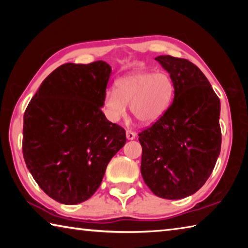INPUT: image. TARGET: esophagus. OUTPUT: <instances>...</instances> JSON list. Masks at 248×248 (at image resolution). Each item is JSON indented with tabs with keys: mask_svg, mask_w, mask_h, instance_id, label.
Here are the masks:
<instances>
[{
	"mask_svg": "<svg viewBox=\"0 0 248 248\" xmlns=\"http://www.w3.org/2000/svg\"><path fill=\"white\" fill-rule=\"evenodd\" d=\"M125 134H127L128 140H133V139H136V137H137V134L132 131H130V130H127V133Z\"/></svg>",
	"mask_w": 248,
	"mask_h": 248,
	"instance_id": "obj_1",
	"label": "esophagus"
}]
</instances>
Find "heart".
Here are the masks:
<instances>
[{
	"label": "heart",
	"mask_w": 248,
	"mask_h": 248,
	"mask_svg": "<svg viewBox=\"0 0 248 248\" xmlns=\"http://www.w3.org/2000/svg\"><path fill=\"white\" fill-rule=\"evenodd\" d=\"M174 95V84L166 72H133L118 78L115 91H107L103 106L107 118L119 123L130 111L139 123L150 124L165 114Z\"/></svg>",
	"instance_id": "obj_1"
}]
</instances>
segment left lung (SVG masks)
<instances>
[{
	"label": "left lung",
	"instance_id": "obj_1",
	"mask_svg": "<svg viewBox=\"0 0 248 248\" xmlns=\"http://www.w3.org/2000/svg\"><path fill=\"white\" fill-rule=\"evenodd\" d=\"M174 84L165 114L139 134L141 174L154 195L183 199L211 175L221 151L220 99L198 66L186 59L155 58Z\"/></svg>",
	"mask_w": 248,
	"mask_h": 248
}]
</instances>
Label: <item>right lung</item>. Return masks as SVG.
<instances>
[{"mask_svg": "<svg viewBox=\"0 0 248 248\" xmlns=\"http://www.w3.org/2000/svg\"><path fill=\"white\" fill-rule=\"evenodd\" d=\"M111 66L65 63L41 83L24 114L23 154L49 197L78 204L94 195L125 131L102 111Z\"/></svg>", "mask_w": 248, "mask_h": 248, "instance_id": "obj_1", "label": "right lung"}]
</instances>
